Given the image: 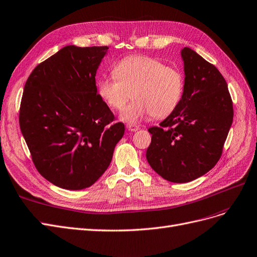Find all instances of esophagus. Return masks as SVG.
Here are the masks:
<instances>
[{
  "label": "esophagus",
  "instance_id": "34e87169",
  "mask_svg": "<svg viewBox=\"0 0 257 257\" xmlns=\"http://www.w3.org/2000/svg\"><path fill=\"white\" fill-rule=\"evenodd\" d=\"M127 129L131 132H135V131H138L140 129V126L136 125V123H127Z\"/></svg>",
  "mask_w": 257,
  "mask_h": 257
}]
</instances>
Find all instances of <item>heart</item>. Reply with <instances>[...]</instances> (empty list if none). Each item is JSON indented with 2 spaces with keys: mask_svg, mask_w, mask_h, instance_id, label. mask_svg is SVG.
Instances as JSON below:
<instances>
[{
  "mask_svg": "<svg viewBox=\"0 0 257 257\" xmlns=\"http://www.w3.org/2000/svg\"><path fill=\"white\" fill-rule=\"evenodd\" d=\"M113 76L97 81L98 96L111 109L120 110L131 93L134 101L119 115L122 121L129 123L152 114L157 118L167 117L183 97V74L151 56L125 57L113 67Z\"/></svg>",
  "mask_w": 257,
  "mask_h": 257,
  "instance_id": "heart-1",
  "label": "heart"
}]
</instances>
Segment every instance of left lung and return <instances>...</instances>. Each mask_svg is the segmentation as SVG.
Segmentation results:
<instances>
[{
    "label": "left lung",
    "instance_id": "8db88e82",
    "mask_svg": "<svg viewBox=\"0 0 257 257\" xmlns=\"http://www.w3.org/2000/svg\"><path fill=\"white\" fill-rule=\"evenodd\" d=\"M180 55L183 97L160 127L148 129L152 143L146 159L162 178L184 184L203 176L219 161L234 111L220 71L188 47Z\"/></svg>",
    "mask_w": 257,
    "mask_h": 257
}]
</instances>
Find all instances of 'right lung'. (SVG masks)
Wrapping results in <instances>:
<instances>
[{"mask_svg":"<svg viewBox=\"0 0 257 257\" xmlns=\"http://www.w3.org/2000/svg\"><path fill=\"white\" fill-rule=\"evenodd\" d=\"M107 49L66 46L40 63L24 85L22 136L40 175L62 189L94 185L125 132L97 93L96 72Z\"/></svg>","mask_w":257,"mask_h":257,"instance_id":"1","label":"right lung"}]
</instances>
